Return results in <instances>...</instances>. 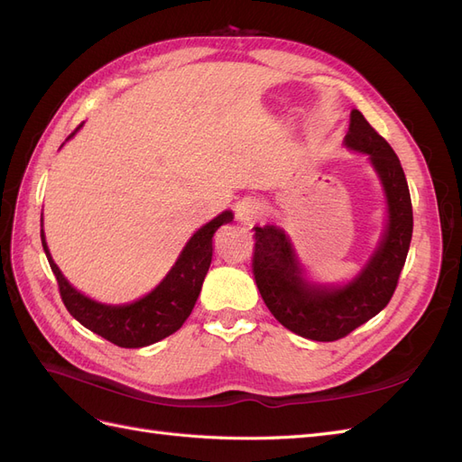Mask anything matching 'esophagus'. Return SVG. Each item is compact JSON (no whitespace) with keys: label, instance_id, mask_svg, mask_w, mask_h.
<instances>
[{"label":"esophagus","instance_id":"1","mask_svg":"<svg viewBox=\"0 0 462 462\" xmlns=\"http://www.w3.org/2000/svg\"><path fill=\"white\" fill-rule=\"evenodd\" d=\"M263 214V209L260 206V202L248 199V200H243L236 204V209H235V216L236 219H239L241 223H245V226H254V221H258Z\"/></svg>","mask_w":462,"mask_h":462}]
</instances>
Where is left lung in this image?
Instances as JSON below:
<instances>
[{"mask_svg":"<svg viewBox=\"0 0 462 462\" xmlns=\"http://www.w3.org/2000/svg\"><path fill=\"white\" fill-rule=\"evenodd\" d=\"M345 146L370 156L389 214L380 246L353 282L343 287L310 283L285 231L254 227L253 272L265 306L279 324L312 341H337L385 309L412 239V204L401 162L358 109L351 111Z\"/></svg>","mask_w":462,"mask_h":462,"instance_id":"8db88e82","label":"left lung"}]
</instances>
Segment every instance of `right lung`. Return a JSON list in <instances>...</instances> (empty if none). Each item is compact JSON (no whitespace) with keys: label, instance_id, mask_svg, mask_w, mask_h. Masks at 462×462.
<instances>
[{"label":"right lung","instance_id":"obj_1","mask_svg":"<svg viewBox=\"0 0 462 462\" xmlns=\"http://www.w3.org/2000/svg\"><path fill=\"white\" fill-rule=\"evenodd\" d=\"M80 127L82 123L67 136V141L73 138ZM229 221H233V212L226 209V212H221L217 217L206 223L204 227L190 236L175 265L156 289L131 304L117 306L96 302L69 283L50 254L44 229L40 231V236L69 314L109 343L123 348H138L165 339L167 335L175 333L185 324L194 304H197L204 277L209 263H212L214 235Z\"/></svg>","mask_w":462,"mask_h":462}]
</instances>
